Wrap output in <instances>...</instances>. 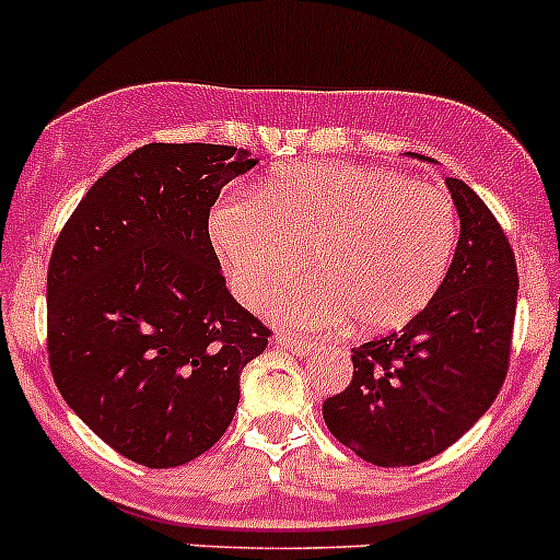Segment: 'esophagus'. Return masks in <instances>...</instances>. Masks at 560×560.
I'll list each match as a JSON object with an SVG mask.
<instances>
[{
    "label": "esophagus",
    "instance_id": "34e87169",
    "mask_svg": "<svg viewBox=\"0 0 560 560\" xmlns=\"http://www.w3.org/2000/svg\"><path fill=\"white\" fill-rule=\"evenodd\" d=\"M276 343H281V347H284V349H292V352L301 354V358H306V354L314 349V341H306V338L287 336V332H279V336H276Z\"/></svg>",
    "mask_w": 560,
    "mask_h": 560
}]
</instances>
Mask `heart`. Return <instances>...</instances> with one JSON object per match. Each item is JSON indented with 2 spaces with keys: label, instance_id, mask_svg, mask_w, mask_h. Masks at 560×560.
<instances>
[{
  "label": "heart",
  "instance_id": "obj_1",
  "mask_svg": "<svg viewBox=\"0 0 560 560\" xmlns=\"http://www.w3.org/2000/svg\"><path fill=\"white\" fill-rule=\"evenodd\" d=\"M235 295L259 306L306 268L316 279L276 298L270 316L316 330H393L436 295L457 244V213L442 189L349 162L273 171L257 200H224L208 219Z\"/></svg>",
  "mask_w": 560,
  "mask_h": 560
}]
</instances>
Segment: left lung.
Returning <instances> with one entry per match:
<instances>
[{
    "mask_svg": "<svg viewBox=\"0 0 560 560\" xmlns=\"http://www.w3.org/2000/svg\"><path fill=\"white\" fill-rule=\"evenodd\" d=\"M447 189L460 235L436 295L400 332L352 349V382L322 404L327 431L374 466L444 453L490 409L510 369L515 254L471 186L447 178Z\"/></svg>",
    "mask_w": 560,
    "mask_h": 560,
    "instance_id": "8db88e82",
    "label": "left lung"
}]
</instances>
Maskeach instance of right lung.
<instances>
[{
  "instance_id": "obj_1",
  "label": "right lung",
  "mask_w": 560,
  "mask_h": 560,
  "mask_svg": "<svg viewBox=\"0 0 560 560\" xmlns=\"http://www.w3.org/2000/svg\"><path fill=\"white\" fill-rule=\"evenodd\" d=\"M217 143H149L67 219L48 265V360L61 398L129 460L173 468L224 436L241 371L270 330L224 284L208 213L257 165Z\"/></svg>"
}]
</instances>
